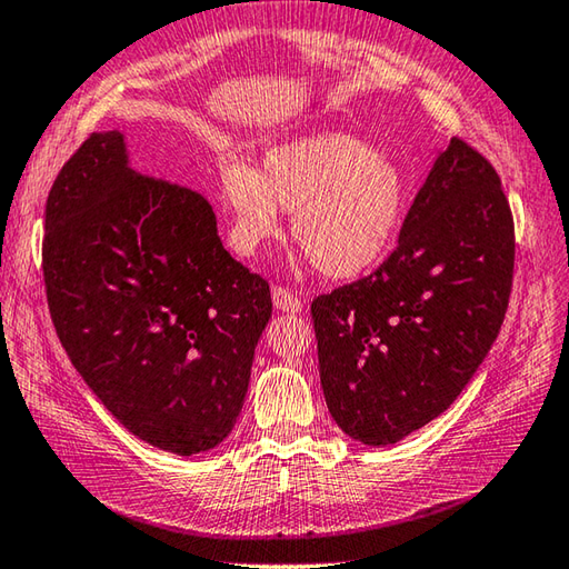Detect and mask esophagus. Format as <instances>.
Masks as SVG:
<instances>
[{
    "label": "esophagus",
    "mask_w": 569,
    "mask_h": 569,
    "mask_svg": "<svg viewBox=\"0 0 569 569\" xmlns=\"http://www.w3.org/2000/svg\"><path fill=\"white\" fill-rule=\"evenodd\" d=\"M273 306L276 310H281V313H300V310H303L300 298L283 286H273Z\"/></svg>",
    "instance_id": "obj_1"
}]
</instances>
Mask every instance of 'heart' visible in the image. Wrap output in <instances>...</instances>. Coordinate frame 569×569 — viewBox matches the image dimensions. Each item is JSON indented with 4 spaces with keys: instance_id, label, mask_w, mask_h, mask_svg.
<instances>
[{
    "instance_id": "heart-1",
    "label": "heart",
    "mask_w": 569,
    "mask_h": 569,
    "mask_svg": "<svg viewBox=\"0 0 569 569\" xmlns=\"http://www.w3.org/2000/svg\"><path fill=\"white\" fill-rule=\"evenodd\" d=\"M219 197L231 249L259 251L278 237V209L291 211V237L328 278H355L387 253L402 224L407 182L399 167L342 132H313L263 152L259 170L224 162Z\"/></svg>"
}]
</instances>
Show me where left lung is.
<instances>
[{"label": "left lung", "instance_id": "8db88e82", "mask_svg": "<svg viewBox=\"0 0 569 569\" xmlns=\"http://www.w3.org/2000/svg\"><path fill=\"white\" fill-rule=\"evenodd\" d=\"M516 229L500 177L451 138L370 276L310 306L332 419L387 447L447 411L503 326Z\"/></svg>", "mask_w": 569, "mask_h": 569}]
</instances>
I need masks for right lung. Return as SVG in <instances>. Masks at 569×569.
<instances>
[{
    "label": "right lung",
    "instance_id": "right-lung-1",
    "mask_svg": "<svg viewBox=\"0 0 569 569\" xmlns=\"http://www.w3.org/2000/svg\"><path fill=\"white\" fill-rule=\"evenodd\" d=\"M41 259L56 336L122 427L177 456L229 437L273 303L202 194L91 132L53 180Z\"/></svg>",
    "mask_w": 569,
    "mask_h": 569
}]
</instances>
